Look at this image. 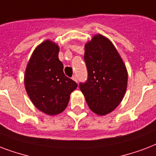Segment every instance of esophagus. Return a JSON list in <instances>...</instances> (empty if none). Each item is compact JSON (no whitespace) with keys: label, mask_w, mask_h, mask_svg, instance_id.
I'll list each match as a JSON object with an SVG mask.
<instances>
[{"label":"esophagus","mask_w":156,"mask_h":156,"mask_svg":"<svg viewBox=\"0 0 156 156\" xmlns=\"http://www.w3.org/2000/svg\"><path fill=\"white\" fill-rule=\"evenodd\" d=\"M72 80H73L74 81L77 82V77L76 76H72Z\"/></svg>","instance_id":"esophagus-1"}]
</instances>
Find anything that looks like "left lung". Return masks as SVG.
Returning a JSON list of instances; mask_svg holds the SVG:
<instances>
[{"instance_id": "obj_1", "label": "left lung", "mask_w": 156, "mask_h": 156, "mask_svg": "<svg viewBox=\"0 0 156 156\" xmlns=\"http://www.w3.org/2000/svg\"><path fill=\"white\" fill-rule=\"evenodd\" d=\"M84 62L88 80L80 84V89L92 112L106 115L119 106L125 94L127 68L112 42L101 34L84 44Z\"/></svg>"}]
</instances>
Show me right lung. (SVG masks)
<instances>
[{
    "mask_svg": "<svg viewBox=\"0 0 156 156\" xmlns=\"http://www.w3.org/2000/svg\"><path fill=\"white\" fill-rule=\"evenodd\" d=\"M58 45L46 40L37 45L29 59L24 85L29 98L37 109L49 115L60 114L69 102L77 84L65 76L58 59Z\"/></svg>",
    "mask_w": 156,
    "mask_h": 156,
    "instance_id": "add662e5",
    "label": "right lung"
}]
</instances>
